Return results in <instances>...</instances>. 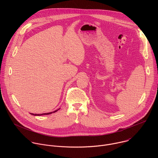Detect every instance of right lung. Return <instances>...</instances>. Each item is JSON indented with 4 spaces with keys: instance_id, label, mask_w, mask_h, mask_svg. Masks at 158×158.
<instances>
[{
    "instance_id": "obj_1",
    "label": "right lung",
    "mask_w": 158,
    "mask_h": 158,
    "mask_svg": "<svg viewBox=\"0 0 158 158\" xmlns=\"http://www.w3.org/2000/svg\"><path fill=\"white\" fill-rule=\"evenodd\" d=\"M59 109H60V108L59 109H58L57 110H54V111H53V112H48V113H43V114H33V113H30L31 115H34V116H42V115H49V114H52V113H54V112H57Z\"/></svg>"
}]
</instances>
